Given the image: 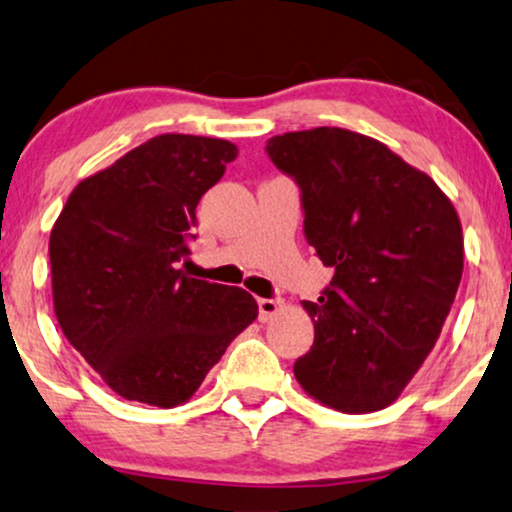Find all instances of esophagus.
I'll list each match as a JSON object with an SVG mask.
<instances>
[{
    "label": "esophagus",
    "mask_w": 512,
    "mask_h": 512,
    "mask_svg": "<svg viewBox=\"0 0 512 512\" xmlns=\"http://www.w3.org/2000/svg\"><path fill=\"white\" fill-rule=\"evenodd\" d=\"M280 308L282 301H275V298H258V317H261V322H268L272 315H277Z\"/></svg>",
    "instance_id": "34e87169"
}]
</instances>
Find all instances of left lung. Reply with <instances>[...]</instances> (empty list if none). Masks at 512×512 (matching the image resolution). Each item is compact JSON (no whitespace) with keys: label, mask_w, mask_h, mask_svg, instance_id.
Masks as SVG:
<instances>
[{"label":"left lung","mask_w":512,"mask_h":512,"mask_svg":"<svg viewBox=\"0 0 512 512\" xmlns=\"http://www.w3.org/2000/svg\"><path fill=\"white\" fill-rule=\"evenodd\" d=\"M268 155L296 178L305 240L334 268L320 301H303L315 343L296 360V381L343 414L386 409L435 348L454 303L459 214L433 178L357 131L272 136Z\"/></svg>","instance_id":"1"}]
</instances>
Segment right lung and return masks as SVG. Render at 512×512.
Returning <instances> with one entry per match:
<instances>
[{
	"instance_id": "1",
	"label": "right lung",
	"mask_w": 512,
	"mask_h": 512,
	"mask_svg": "<svg viewBox=\"0 0 512 512\" xmlns=\"http://www.w3.org/2000/svg\"><path fill=\"white\" fill-rule=\"evenodd\" d=\"M237 145L162 134L84 178L51 228L53 313L124 400L188 402L232 338L258 317L249 291L181 268L195 209Z\"/></svg>"
}]
</instances>
